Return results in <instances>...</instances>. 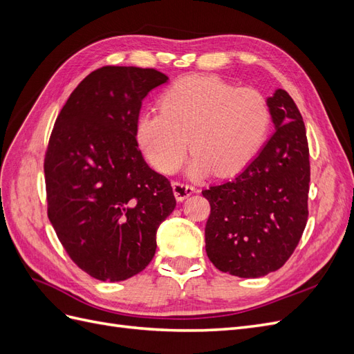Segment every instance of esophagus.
<instances>
[{
	"label": "esophagus",
	"mask_w": 354,
	"mask_h": 354,
	"mask_svg": "<svg viewBox=\"0 0 354 354\" xmlns=\"http://www.w3.org/2000/svg\"><path fill=\"white\" fill-rule=\"evenodd\" d=\"M173 190H174V196L178 202H183L192 194H196V192H198L196 187L190 186V185L180 183V181H173Z\"/></svg>",
	"instance_id": "34e87169"
}]
</instances>
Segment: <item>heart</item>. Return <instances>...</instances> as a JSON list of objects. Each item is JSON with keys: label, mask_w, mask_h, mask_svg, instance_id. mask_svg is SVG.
I'll return each mask as SVG.
<instances>
[{"label": "heart", "mask_w": 354, "mask_h": 354, "mask_svg": "<svg viewBox=\"0 0 354 354\" xmlns=\"http://www.w3.org/2000/svg\"><path fill=\"white\" fill-rule=\"evenodd\" d=\"M270 121L269 103L260 91L236 88L212 75H190L162 91L159 111L140 115L136 137L146 159L160 173L178 169L190 146L195 155L189 176L214 171L229 177L260 153Z\"/></svg>", "instance_id": "1"}]
</instances>
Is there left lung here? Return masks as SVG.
Returning a JSON list of instances; mask_svg holds the SVG:
<instances>
[{
    "label": "left lung",
    "mask_w": 354,
    "mask_h": 354,
    "mask_svg": "<svg viewBox=\"0 0 354 354\" xmlns=\"http://www.w3.org/2000/svg\"><path fill=\"white\" fill-rule=\"evenodd\" d=\"M274 134L239 176L202 195L205 250L220 272L260 277L288 261L307 224L310 160L303 116L285 90L267 99Z\"/></svg>",
    "instance_id": "8db88e82"
}]
</instances>
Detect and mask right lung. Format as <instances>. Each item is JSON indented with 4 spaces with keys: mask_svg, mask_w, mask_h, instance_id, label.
<instances>
[{
    "mask_svg": "<svg viewBox=\"0 0 354 354\" xmlns=\"http://www.w3.org/2000/svg\"><path fill=\"white\" fill-rule=\"evenodd\" d=\"M168 77L156 69L103 66L72 91L44 158L47 214L60 243L94 279L120 282L156 251V230L176 198L138 151L142 100Z\"/></svg>",
    "mask_w": 354,
    "mask_h": 354,
    "instance_id": "add662e5",
    "label": "right lung"
}]
</instances>
